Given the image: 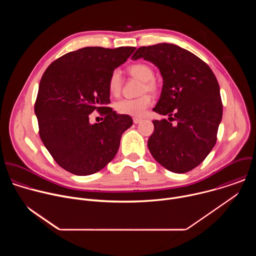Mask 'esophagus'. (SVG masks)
<instances>
[{"instance_id": "1", "label": "esophagus", "mask_w": 256, "mask_h": 256, "mask_svg": "<svg viewBox=\"0 0 256 256\" xmlns=\"http://www.w3.org/2000/svg\"><path fill=\"white\" fill-rule=\"evenodd\" d=\"M132 122L134 124H140L142 122V118H132Z\"/></svg>"}]
</instances>
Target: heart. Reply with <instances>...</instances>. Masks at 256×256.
<instances>
[{
	"mask_svg": "<svg viewBox=\"0 0 256 256\" xmlns=\"http://www.w3.org/2000/svg\"><path fill=\"white\" fill-rule=\"evenodd\" d=\"M128 74L136 79L142 80L140 93H157L159 86L157 81L154 79L155 72L151 66L144 62H136L128 66ZM107 88L109 93L112 96H118L122 88V78L118 70H114L107 81ZM152 103V97L149 94H142L136 98H124L114 103L116 110L120 114L130 116H140Z\"/></svg>",
	"mask_w": 256,
	"mask_h": 256,
	"instance_id": "1",
	"label": "heart"
}]
</instances>
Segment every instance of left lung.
<instances>
[{"label": "left lung", "instance_id": "8db88e82", "mask_svg": "<svg viewBox=\"0 0 256 256\" xmlns=\"http://www.w3.org/2000/svg\"><path fill=\"white\" fill-rule=\"evenodd\" d=\"M140 58L156 64L163 77L161 97L153 110L176 122L172 125L165 118L154 120L148 148L169 171L188 172L206 159L216 144L223 116L220 86L202 60L177 46H142L132 56Z\"/></svg>", "mask_w": 256, "mask_h": 256}]
</instances>
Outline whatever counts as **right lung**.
I'll use <instances>...</instances> for the list:
<instances>
[{
    "mask_svg": "<svg viewBox=\"0 0 256 256\" xmlns=\"http://www.w3.org/2000/svg\"><path fill=\"white\" fill-rule=\"evenodd\" d=\"M136 48H84L68 52L46 70L34 112L40 136L54 160L75 175H90L116 155L122 134L132 124L130 116L112 107L107 81ZM97 111L102 122L91 125Z\"/></svg>",
    "mask_w": 256,
    "mask_h": 256,
    "instance_id": "1",
    "label": "right lung"
}]
</instances>
